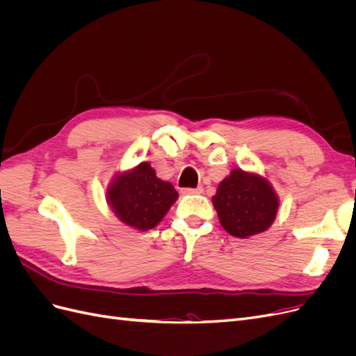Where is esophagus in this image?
Returning a JSON list of instances; mask_svg holds the SVG:
<instances>
[{
	"instance_id": "esophagus-1",
	"label": "esophagus",
	"mask_w": 356,
	"mask_h": 356,
	"mask_svg": "<svg viewBox=\"0 0 356 356\" xmlns=\"http://www.w3.org/2000/svg\"><path fill=\"white\" fill-rule=\"evenodd\" d=\"M181 193H182V195H202L203 188L202 187H197V188H182Z\"/></svg>"
}]
</instances>
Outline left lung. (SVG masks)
<instances>
[{
    "label": "left lung",
    "instance_id": "left-lung-1",
    "mask_svg": "<svg viewBox=\"0 0 356 356\" xmlns=\"http://www.w3.org/2000/svg\"><path fill=\"white\" fill-rule=\"evenodd\" d=\"M212 202L224 230L242 239L270 227L279 207L267 179L241 169L220 182Z\"/></svg>",
    "mask_w": 356,
    "mask_h": 356
}]
</instances>
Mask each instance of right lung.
<instances>
[{
	"label": "right lung",
	"mask_w": 356,
	"mask_h": 356,
	"mask_svg": "<svg viewBox=\"0 0 356 356\" xmlns=\"http://www.w3.org/2000/svg\"><path fill=\"white\" fill-rule=\"evenodd\" d=\"M177 197L174 186L159 179L145 161L117 177L108 190V202L117 217L138 230L156 227Z\"/></svg>",
	"instance_id": "1"
}]
</instances>
